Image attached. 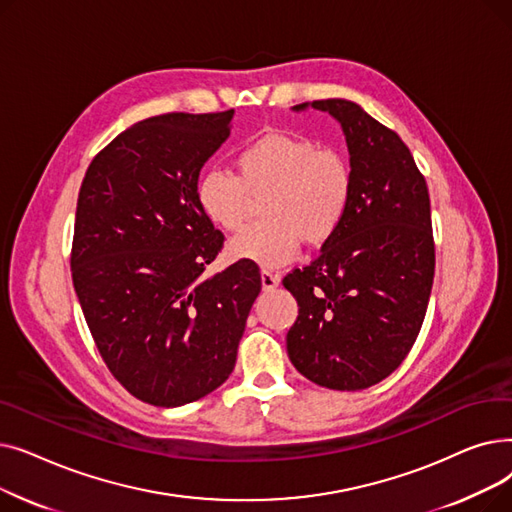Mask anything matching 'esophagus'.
Segmentation results:
<instances>
[{"label": "esophagus", "instance_id": "34e87169", "mask_svg": "<svg viewBox=\"0 0 512 512\" xmlns=\"http://www.w3.org/2000/svg\"><path fill=\"white\" fill-rule=\"evenodd\" d=\"M278 284H280V276L278 274H274L270 270H263L261 272V286H263V290H274V288H278Z\"/></svg>", "mask_w": 512, "mask_h": 512}]
</instances>
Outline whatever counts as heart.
<instances>
[{"label":"heart","mask_w":512,"mask_h":512,"mask_svg":"<svg viewBox=\"0 0 512 512\" xmlns=\"http://www.w3.org/2000/svg\"><path fill=\"white\" fill-rule=\"evenodd\" d=\"M263 222L242 228L230 242L232 259L265 270L290 263L303 236L328 240L342 224L353 197V170L344 155L292 132H267L236 155V174L209 168L197 182V201L207 220L238 230L247 220L251 195H265Z\"/></svg>","instance_id":"1"}]
</instances>
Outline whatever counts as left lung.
Listing matches in <instances>:
<instances>
[{
	"label": "left lung",
	"instance_id": "8db88e82",
	"mask_svg": "<svg viewBox=\"0 0 512 512\" xmlns=\"http://www.w3.org/2000/svg\"><path fill=\"white\" fill-rule=\"evenodd\" d=\"M311 107L342 126L353 197L321 255L282 280L299 303L286 348L317 386L365 390L405 361L425 319L436 270L429 193L409 147L357 103Z\"/></svg>",
	"mask_w": 512,
	"mask_h": 512
}]
</instances>
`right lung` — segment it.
I'll return each instance as SVG.
<instances>
[{
    "mask_svg": "<svg viewBox=\"0 0 512 512\" xmlns=\"http://www.w3.org/2000/svg\"><path fill=\"white\" fill-rule=\"evenodd\" d=\"M232 116L174 112L132 124L80 184L76 297L107 369L153 407L186 405L228 380L261 292L249 261L203 274L224 234L199 207L197 182Z\"/></svg>",
    "mask_w": 512,
    "mask_h": 512,
    "instance_id": "add662e5",
    "label": "right lung"
}]
</instances>
